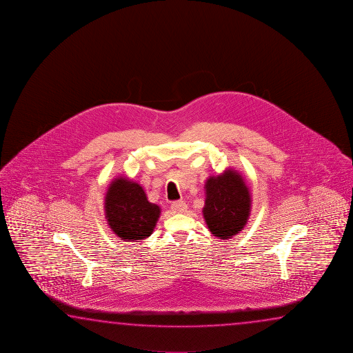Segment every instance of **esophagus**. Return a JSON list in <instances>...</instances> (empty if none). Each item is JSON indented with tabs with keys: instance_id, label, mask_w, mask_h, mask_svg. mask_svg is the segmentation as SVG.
Here are the masks:
<instances>
[{
	"instance_id": "1",
	"label": "esophagus",
	"mask_w": 353,
	"mask_h": 353,
	"mask_svg": "<svg viewBox=\"0 0 353 353\" xmlns=\"http://www.w3.org/2000/svg\"><path fill=\"white\" fill-rule=\"evenodd\" d=\"M186 209H188V206H186V203L184 201H174L172 203V210H173L174 212L183 214V212H185Z\"/></svg>"
}]
</instances>
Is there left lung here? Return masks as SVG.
<instances>
[{
	"label": "left lung",
	"mask_w": 353,
	"mask_h": 353,
	"mask_svg": "<svg viewBox=\"0 0 353 353\" xmlns=\"http://www.w3.org/2000/svg\"><path fill=\"white\" fill-rule=\"evenodd\" d=\"M205 190L203 214L214 236L230 239L245 228L251 211V195L237 172L228 169L211 176L206 180Z\"/></svg>",
	"instance_id": "8db88e82"
}]
</instances>
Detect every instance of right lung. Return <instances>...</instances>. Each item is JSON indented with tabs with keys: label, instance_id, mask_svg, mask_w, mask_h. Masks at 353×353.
Returning <instances> with one entry per match:
<instances>
[{
	"label": "right lung",
	"instance_id": "right-lung-1",
	"mask_svg": "<svg viewBox=\"0 0 353 353\" xmlns=\"http://www.w3.org/2000/svg\"><path fill=\"white\" fill-rule=\"evenodd\" d=\"M105 211L108 226L127 242L150 237L161 215L159 206L148 201L143 188L125 178L111 183Z\"/></svg>",
	"mask_w": 353,
	"mask_h": 353
}]
</instances>
